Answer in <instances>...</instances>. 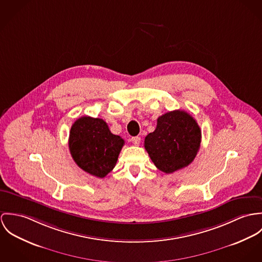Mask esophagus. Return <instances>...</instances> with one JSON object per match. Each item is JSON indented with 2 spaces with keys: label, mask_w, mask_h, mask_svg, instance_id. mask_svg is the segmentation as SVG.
Returning <instances> with one entry per match:
<instances>
[{
  "label": "esophagus",
  "mask_w": 262,
  "mask_h": 262,
  "mask_svg": "<svg viewBox=\"0 0 262 262\" xmlns=\"http://www.w3.org/2000/svg\"><path fill=\"white\" fill-rule=\"evenodd\" d=\"M132 142H133L134 145H139L141 143V138L140 137H134V138H132Z\"/></svg>",
  "instance_id": "1"
}]
</instances>
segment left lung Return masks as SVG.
Wrapping results in <instances>:
<instances>
[{"instance_id":"left-lung-1","label":"left lung","mask_w":262,"mask_h":262,"mask_svg":"<svg viewBox=\"0 0 262 262\" xmlns=\"http://www.w3.org/2000/svg\"><path fill=\"white\" fill-rule=\"evenodd\" d=\"M156 129L145 139V148L155 166L166 174L189 166L201 145L197 121L184 111L169 112L158 118Z\"/></svg>"}]
</instances>
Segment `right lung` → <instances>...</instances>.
Wrapping results in <instances>:
<instances>
[{
    "label": "right lung",
    "mask_w": 262,
    "mask_h": 262,
    "mask_svg": "<svg viewBox=\"0 0 262 262\" xmlns=\"http://www.w3.org/2000/svg\"><path fill=\"white\" fill-rule=\"evenodd\" d=\"M68 145L79 168L97 178H104L116 167L124 141L112 134L103 119L81 117L71 126Z\"/></svg>",
    "instance_id": "obj_1"
}]
</instances>
